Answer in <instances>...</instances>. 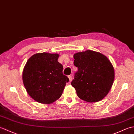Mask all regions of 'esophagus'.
I'll return each instance as SVG.
<instances>
[{"instance_id":"34e87169","label":"esophagus","mask_w":134,"mask_h":134,"mask_svg":"<svg viewBox=\"0 0 134 134\" xmlns=\"http://www.w3.org/2000/svg\"><path fill=\"white\" fill-rule=\"evenodd\" d=\"M68 77H69V81H70V82H71L72 79V76H71V75H69V76H68Z\"/></svg>"}]
</instances>
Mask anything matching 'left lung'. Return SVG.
<instances>
[{
  "instance_id": "obj_1",
  "label": "left lung",
  "mask_w": 134,
  "mask_h": 134,
  "mask_svg": "<svg viewBox=\"0 0 134 134\" xmlns=\"http://www.w3.org/2000/svg\"><path fill=\"white\" fill-rule=\"evenodd\" d=\"M78 67L71 85L79 98L88 102L101 101L109 93L114 81L115 71L106 56L87 50L74 55Z\"/></svg>"
}]
</instances>
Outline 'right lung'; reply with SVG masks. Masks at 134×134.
Here are the masks:
<instances>
[{
    "label": "right lung",
    "instance_id": "right-lung-1",
    "mask_svg": "<svg viewBox=\"0 0 134 134\" xmlns=\"http://www.w3.org/2000/svg\"><path fill=\"white\" fill-rule=\"evenodd\" d=\"M59 54H35L28 59L22 73L27 93L39 103L49 104L60 97L69 79L63 74Z\"/></svg>",
    "mask_w": 134,
    "mask_h": 134
}]
</instances>
